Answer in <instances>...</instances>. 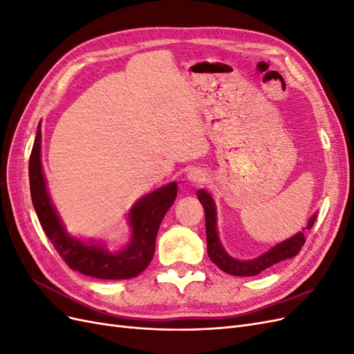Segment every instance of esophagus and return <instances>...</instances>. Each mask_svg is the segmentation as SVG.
<instances>
[{
	"mask_svg": "<svg viewBox=\"0 0 354 354\" xmlns=\"http://www.w3.org/2000/svg\"><path fill=\"white\" fill-rule=\"evenodd\" d=\"M187 180L192 181V183H196V185H201V183H205L207 181V173L201 168H192L189 173H187Z\"/></svg>",
	"mask_w": 354,
	"mask_h": 354,
	"instance_id": "obj_1",
	"label": "esophagus"
}]
</instances>
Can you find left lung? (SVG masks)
I'll list each match as a JSON object with an SVG mask.
<instances>
[{"mask_svg": "<svg viewBox=\"0 0 354 354\" xmlns=\"http://www.w3.org/2000/svg\"><path fill=\"white\" fill-rule=\"evenodd\" d=\"M196 196L201 201L203 209H205L208 257L211 259V261L217 267H220L223 272H226L233 276H255V274L261 273L263 270L269 269L270 266H273L276 263L292 259V257H295L299 252V250L303 248V245L306 242L303 232L306 229H312L315 221H316V214H315V216L308 220L307 227L303 229V232H298L297 234H294L292 238H289L281 243L274 245L272 250L264 252L260 257H257V259H254V260L241 261V260L233 259V257H230L223 248V245L218 238V233H217L216 203H214V199L211 198V195L208 194V192L201 189V190H198Z\"/></svg>", "mask_w": 354, "mask_h": 354, "instance_id": "obj_1", "label": "left lung"}]
</instances>
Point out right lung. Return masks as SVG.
Instances as JSON below:
<instances>
[{"label": "right lung", "instance_id": "add662e5", "mask_svg": "<svg viewBox=\"0 0 354 354\" xmlns=\"http://www.w3.org/2000/svg\"><path fill=\"white\" fill-rule=\"evenodd\" d=\"M29 158V186L38 220L47 238L55 245L72 270L97 279H131L140 274L155 254L156 234L164 216L177 196V183H169L138 199L128 214L131 241L124 250L111 252L102 243L82 242L63 227L59 214L47 194L41 165V130Z\"/></svg>", "mask_w": 354, "mask_h": 354}]
</instances>
